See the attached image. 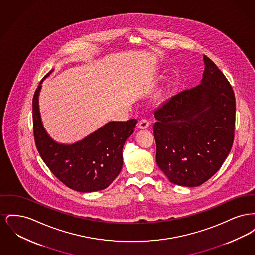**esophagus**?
Returning <instances> with one entry per match:
<instances>
[{"label": "esophagus", "mask_w": 255, "mask_h": 255, "mask_svg": "<svg viewBox=\"0 0 255 255\" xmlns=\"http://www.w3.org/2000/svg\"><path fill=\"white\" fill-rule=\"evenodd\" d=\"M149 121H147L145 119L141 120L140 122H138V128L139 129H146L149 126Z\"/></svg>", "instance_id": "obj_1"}]
</instances>
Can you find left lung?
Returning a JSON list of instances; mask_svg holds the SVG:
<instances>
[{"label": "left lung", "instance_id": "8db88e82", "mask_svg": "<svg viewBox=\"0 0 255 255\" xmlns=\"http://www.w3.org/2000/svg\"><path fill=\"white\" fill-rule=\"evenodd\" d=\"M201 84L154 112L156 161L170 182L187 187L210 179L231 152L235 97L217 66L204 55Z\"/></svg>", "mask_w": 255, "mask_h": 255}]
</instances>
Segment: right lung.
Here are the masks:
<instances>
[{
  "mask_svg": "<svg viewBox=\"0 0 255 255\" xmlns=\"http://www.w3.org/2000/svg\"><path fill=\"white\" fill-rule=\"evenodd\" d=\"M53 71L40 82L32 100L37 150L49 170L68 187L78 192L105 189L122 170L123 145L137 121L107 122L76 142H57L46 131L39 108L42 83Z\"/></svg>",
  "mask_w": 255,
  "mask_h": 255,
  "instance_id": "1",
  "label": "right lung"
}]
</instances>
